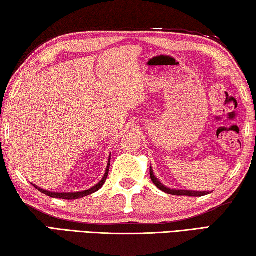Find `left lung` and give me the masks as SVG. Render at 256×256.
Segmentation results:
<instances>
[{"label": "left lung", "mask_w": 256, "mask_h": 256, "mask_svg": "<svg viewBox=\"0 0 256 256\" xmlns=\"http://www.w3.org/2000/svg\"><path fill=\"white\" fill-rule=\"evenodd\" d=\"M150 178L152 180V183L157 186V188L162 190V192L167 194H172V196H203L209 194V192H196V190H172L168 188L164 184L160 183V180L154 175V172L150 167Z\"/></svg>", "instance_id": "8db88e82"}]
</instances>
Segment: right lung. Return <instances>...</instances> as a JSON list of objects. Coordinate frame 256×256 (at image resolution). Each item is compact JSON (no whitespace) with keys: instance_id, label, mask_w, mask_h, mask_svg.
<instances>
[{"instance_id":"add662e5","label":"right lung","mask_w":256,"mask_h":256,"mask_svg":"<svg viewBox=\"0 0 256 256\" xmlns=\"http://www.w3.org/2000/svg\"><path fill=\"white\" fill-rule=\"evenodd\" d=\"M110 157L108 159V164H107V168H106V172H105V175H104L102 180L99 182L98 184H96L94 186H92V188L89 190H81V192H74V193H52L48 192V190H42L40 188H38V186L34 185V188H36L38 190H40L42 193L46 194V196H48L50 198H63V200H76V198H84L89 196V194H92L94 192H97L99 188H102V186L105 184V182L107 180V176H108V172H110Z\"/></svg>"}]
</instances>
